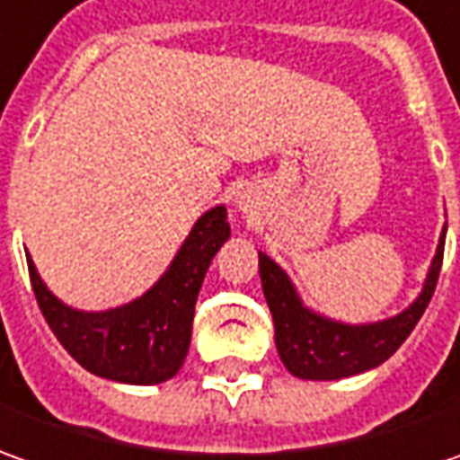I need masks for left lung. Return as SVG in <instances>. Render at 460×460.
<instances>
[{"mask_svg": "<svg viewBox=\"0 0 460 460\" xmlns=\"http://www.w3.org/2000/svg\"><path fill=\"white\" fill-rule=\"evenodd\" d=\"M446 229L438 242L436 260L425 288L410 308L379 323L346 325L310 313L293 290L288 275L260 252V278L267 305L275 321V343L288 372L300 379H343L387 361L412 333L436 293L443 264Z\"/></svg>", "mask_w": 460, "mask_h": 460, "instance_id": "1", "label": "left lung"}]
</instances>
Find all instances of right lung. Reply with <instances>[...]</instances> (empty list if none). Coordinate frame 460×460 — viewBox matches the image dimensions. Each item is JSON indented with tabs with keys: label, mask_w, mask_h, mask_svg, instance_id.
Wrapping results in <instances>:
<instances>
[{
	"label": "right lung",
	"mask_w": 460,
	"mask_h": 460,
	"mask_svg": "<svg viewBox=\"0 0 460 460\" xmlns=\"http://www.w3.org/2000/svg\"><path fill=\"white\" fill-rule=\"evenodd\" d=\"M229 234L224 206L200 216L160 282L121 308L84 313L63 305L27 260L32 293L56 339L84 369L124 385H160L185 361L200 285Z\"/></svg>",
	"instance_id": "1"
}]
</instances>
